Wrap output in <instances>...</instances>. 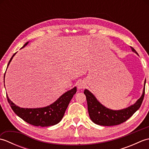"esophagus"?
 I'll use <instances>...</instances> for the list:
<instances>
[{
    "label": "esophagus",
    "mask_w": 149,
    "mask_h": 149,
    "mask_svg": "<svg viewBox=\"0 0 149 149\" xmlns=\"http://www.w3.org/2000/svg\"><path fill=\"white\" fill-rule=\"evenodd\" d=\"M85 86H86V85H85V83H84L83 81H80L77 84L78 89H79V90L83 89V88L85 87Z\"/></svg>",
    "instance_id": "obj_1"
}]
</instances>
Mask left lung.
Wrapping results in <instances>:
<instances>
[{"instance_id": "1", "label": "left lung", "mask_w": 149, "mask_h": 149, "mask_svg": "<svg viewBox=\"0 0 149 149\" xmlns=\"http://www.w3.org/2000/svg\"><path fill=\"white\" fill-rule=\"evenodd\" d=\"M132 50L138 54L134 48L131 47ZM145 81L143 94L136 102L127 108L121 110H112L107 108L101 104L93 95L88 90H84V93L86 97L88 110L89 116L93 122L97 125L111 126L119 125L125 122L140 108L145 95Z\"/></svg>"}]
</instances>
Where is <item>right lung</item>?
Returning <instances> with one entry per match:
<instances>
[{
    "instance_id": "1",
    "label": "right lung",
    "mask_w": 149,
    "mask_h": 149,
    "mask_svg": "<svg viewBox=\"0 0 149 149\" xmlns=\"http://www.w3.org/2000/svg\"><path fill=\"white\" fill-rule=\"evenodd\" d=\"M28 43L29 42L25 44L23 47L27 45ZM15 54L9 60L8 66ZM76 91L77 88L74 87L73 89L62 95L55 102L49 106L41 108H22L15 105L11 101L8 95H6V97L13 111L25 122L38 127H48L57 124L62 120L70 102Z\"/></svg>"
}]
</instances>
